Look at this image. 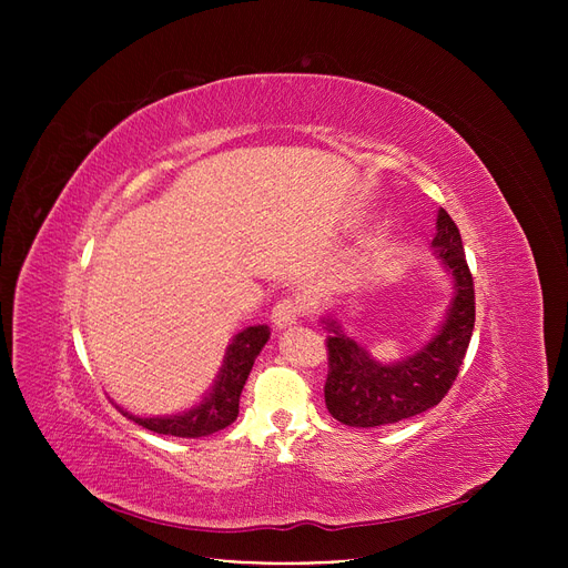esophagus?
I'll return each mask as SVG.
<instances>
[{"instance_id": "34e87169", "label": "esophagus", "mask_w": 568, "mask_h": 568, "mask_svg": "<svg viewBox=\"0 0 568 568\" xmlns=\"http://www.w3.org/2000/svg\"><path fill=\"white\" fill-rule=\"evenodd\" d=\"M302 315V304L294 300V296H283L281 302H276L274 311H272V320L278 326V329H285V326L294 324Z\"/></svg>"}]
</instances>
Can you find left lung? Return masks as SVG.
Wrapping results in <instances>:
<instances>
[{
  "instance_id": "1",
  "label": "left lung",
  "mask_w": 568,
  "mask_h": 568,
  "mask_svg": "<svg viewBox=\"0 0 568 568\" xmlns=\"http://www.w3.org/2000/svg\"><path fill=\"white\" fill-rule=\"evenodd\" d=\"M433 248L454 278V300L437 334L407 359L382 364L354 338L334 315L322 317L329 352L324 403L334 419L352 428L398 424L435 407L463 366L474 332V281L454 219L439 209Z\"/></svg>"
}]
</instances>
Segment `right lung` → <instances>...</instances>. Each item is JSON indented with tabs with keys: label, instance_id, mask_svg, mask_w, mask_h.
I'll list each match as a JSON object with an SVG mask.
<instances>
[{
	"label": "right lung",
	"instance_id": "add662e5",
	"mask_svg": "<svg viewBox=\"0 0 568 568\" xmlns=\"http://www.w3.org/2000/svg\"><path fill=\"white\" fill-rule=\"evenodd\" d=\"M268 334L272 332H268L266 324L246 326L244 332H239L225 352V359L214 386L202 398V403L191 407L189 412L172 416H133L124 409L122 412L138 426L159 435L204 437L227 428L236 419L239 396H242L248 373L257 359V354L266 345Z\"/></svg>",
	"mask_w": 568,
	"mask_h": 568
}]
</instances>
